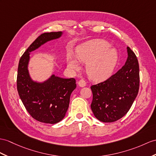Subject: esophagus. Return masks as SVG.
Masks as SVG:
<instances>
[{
    "mask_svg": "<svg viewBox=\"0 0 156 156\" xmlns=\"http://www.w3.org/2000/svg\"><path fill=\"white\" fill-rule=\"evenodd\" d=\"M78 84L81 87H83L86 86V81L84 80V79H80V80L79 81Z\"/></svg>",
    "mask_w": 156,
    "mask_h": 156,
    "instance_id": "esophagus-1",
    "label": "esophagus"
}]
</instances>
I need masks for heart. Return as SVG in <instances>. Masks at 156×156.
I'll list each match as a JSON object with an SVG mask.
<instances>
[{"label": "heart", "instance_id": "obj_1", "mask_svg": "<svg viewBox=\"0 0 156 156\" xmlns=\"http://www.w3.org/2000/svg\"><path fill=\"white\" fill-rule=\"evenodd\" d=\"M109 48L110 44L102 40L90 41L78 48L76 56L79 62L87 63V75L93 80H105L113 72L118 54L116 50ZM77 60L70 52L67 57L68 67L72 70L79 69L80 64Z\"/></svg>", "mask_w": 156, "mask_h": 156}]
</instances>
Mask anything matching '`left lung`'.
Listing matches in <instances>:
<instances>
[{
  "label": "left lung",
  "mask_w": 156,
  "mask_h": 156,
  "mask_svg": "<svg viewBox=\"0 0 156 156\" xmlns=\"http://www.w3.org/2000/svg\"><path fill=\"white\" fill-rule=\"evenodd\" d=\"M124 66L107 80L90 87L91 110L97 119L112 122L122 118L137 97L140 86L139 64L136 55L127 47Z\"/></svg>",
  "instance_id": "1"
}]
</instances>
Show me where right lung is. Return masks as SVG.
<instances>
[{
  "instance_id": "obj_1",
  "label": "right lung",
  "mask_w": 156,
  "mask_h": 156,
  "mask_svg": "<svg viewBox=\"0 0 156 156\" xmlns=\"http://www.w3.org/2000/svg\"><path fill=\"white\" fill-rule=\"evenodd\" d=\"M62 32L41 34L30 45L19 61L17 90L26 111L33 119L41 122L55 124L66 116L70 96L76 88L74 78L63 79L52 75L42 83L34 81L28 66L30 53L50 40L58 39Z\"/></svg>"
}]
</instances>
